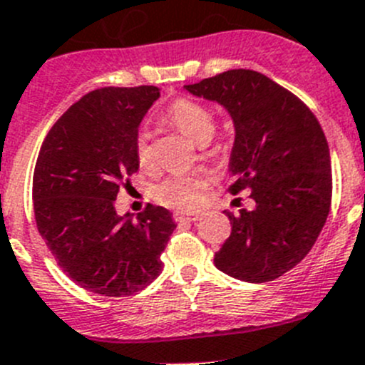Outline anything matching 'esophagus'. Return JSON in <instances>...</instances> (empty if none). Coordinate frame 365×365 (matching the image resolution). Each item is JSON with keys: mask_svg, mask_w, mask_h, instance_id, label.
Masks as SVG:
<instances>
[{"mask_svg": "<svg viewBox=\"0 0 365 365\" xmlns=\"http://www.w3.org/2000/svg\"><path fill=\"white\" fill-rule=\"evenodd\" d=\"M173 217H175L176 222H183V221L196 222V221H200L201 215L200 214H183V212H175V214H173Z\"/></svg>", "mask_w": 365, "mask_h": 365, "instance_id": "1", "label": "esophagus"}]
</instances>
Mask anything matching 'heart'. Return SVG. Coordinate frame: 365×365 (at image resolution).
<instances>
[{
  "mask_svg": "<svg viewBox=\"0 0 365 365\" xmlns=\"http://www.w3.org/2000/svg\"><path fill=\"white\" fill-rule=\"evenodd\" d=\"M165 119L200 146L207 144L215 132V119L210 108L190 98H178L173 101L165 110ZM135 155L143 169L153 165L151 133L146 128L139 130L137 133ZM208 182H210L208 176L201 171L176 173L155 185L151 194L155 201L164 207L178 208V210H196L203 201Z\"/></svg>",
  "mask_w": 365,
  "mask_h": 365,
  "instance_id": "heart-1",
  "label": "heart"
}]
</instances>
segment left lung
Listing matches in <instances>:
<instances>
[{
	"instance_id": "obj_1",
	"label": "left lung",
	"mask_w": 365,
	"mask_h": 365,
	"mask_svg": "<svg viewBox=\"0 0 365 365\" xmlns=\"http://www.w3.org/2000/svg\"><path fill=\"white\" fill-rule=\"evenodd\" d=\"M217 101L235 125L228 190H251L253 210L226 212L232 233L214 255L237 280L264 284L291 271L316 244L330 214L331 162L316 115L298 96L251 69L185 85Z\"/></svg>"
}]
</instances>
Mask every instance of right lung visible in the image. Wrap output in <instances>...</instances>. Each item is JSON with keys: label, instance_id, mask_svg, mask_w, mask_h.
Segmentation results:
<instances>
[{"label": "right lung", "instance_id": "obj_1", "mask_svg": "<svg viewBox=\"0 0 365 365\" xmlns=\"http://www.w3.org/2000/svg\"><path fill=\"white\" fill-rule=\"evenodd\" d=\"M158 96L153 85L96 88L60 115L38 151L37 230L60 269L94 294L121 298L150 285L176 228L164 207L148 203L133 221L114 205L139 169L135 137Z\"/></svg>", "mask_w": 365, "mask_h": 365}]
</instances>
